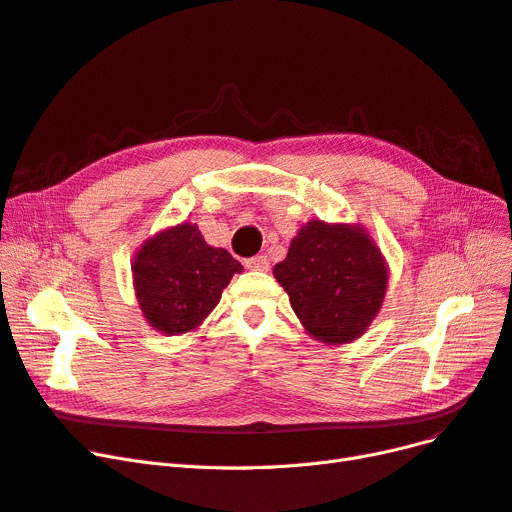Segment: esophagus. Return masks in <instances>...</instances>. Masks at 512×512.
Returning <instances> with one entry per match:
<instances>
[{
	"mask_svg": "<svg viewBox=\"0 0 512 512\" xmlns=\"http://www.w3.org/2000/svg\"><path fill=\"white\" fill-rule=\"evenodd\" d=\"M244 266L249 268V270H259V272H263V270L270 268V261H268L266 255H255V257H251V259H246Z\"/></svg>",
	"mask_w": 512,
	"mask_h": 512,
	"instance_id": "obj_1",
	"label": "esophagus"
}]
</instances>
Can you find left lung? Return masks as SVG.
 Returning <instances> with one entry per match:
<instances>
[{
    "label": "left lung",
    "instance_id": "left-lung-1",
    "mask_svg": "<svg viewBox=\"0 0 512 512\" xmlns=\"http://www.w3.org/2000/svg\"><path fill=\"white\" fill-rule=\"evenodd\" d=\"M274 276L306 331L325 344L361 337L382 308L388 268L361 225L308 221Z\"/></svg>",
    "mask_w": 512,
    "mask_h": 512
}]
</instances>
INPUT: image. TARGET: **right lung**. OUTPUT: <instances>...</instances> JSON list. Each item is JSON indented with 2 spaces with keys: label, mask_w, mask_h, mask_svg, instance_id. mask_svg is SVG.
Masks as SVG:
<instances>
[{
  "label": "right lung",
  "mask_w": 512,
  "mask_h": 512,
  "mask_svg": "<svg viewBox=\"0 0 512 512\" xmlns=\"http://www.w3.org/2000/svg\"><path fill=\"white\" fill-rule=\"evenodd\" d=\"M240 272L230 253L208 246L198 225L187 221L145 240L132 259L139 308L164 335L194 331Z\"/></svg>",
  "instance_id": "1"
}]
</instances>
